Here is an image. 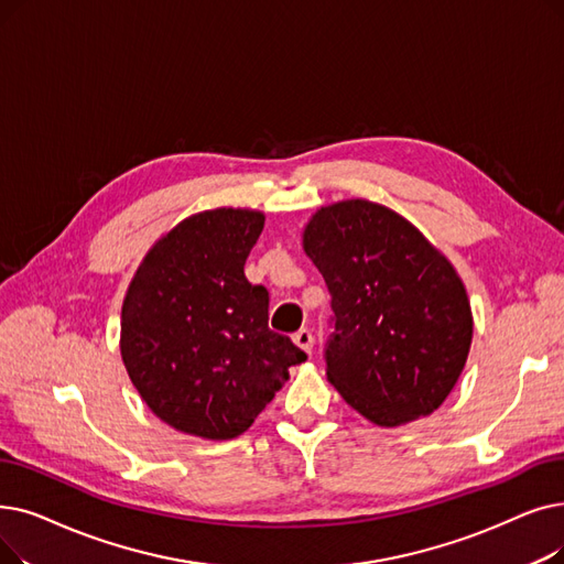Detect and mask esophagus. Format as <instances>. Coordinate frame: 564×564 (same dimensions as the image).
I'll use <instances>...</instances> for the list:
<instances>
[{"label":"esophagus","mask_w":564,"mask_h":564,"mask_svg":"<svg viewBox=\"0 0 564 564\" xmlns=\"http://www.w3.org/2000/svg\"><path fill=\"white\" fill-rule=\"evenodd\" d=\"M292 340H295L304 352L313 350V334L308 329H300L295 336H292Z\"/></svg>","instance_id":"esophagus-1"}]
</instances>
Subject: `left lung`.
Masks as SVG:
<instances>
[{"label":"left lung","mask_w":564,"mask_h":564,"mask_svg":"<svg viewBox=\"0 0 564 564\" xmlns=\"http://www.w3.org/2000/svg\"><path fill=\"white\" fill-rule=\"evenodd\" d=\"M304 251L332 295L327 380L378 426L443 405L473 343V311L452 262L384 205L321 207Z\"/></svg>","instance_id":"1"}]
</instances>
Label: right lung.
Listing matches in <instances>:
<instances>
[{"instance_id":"obj_1","label":"right lung","mask_w":564,"mask_h":564,"mask_svg":"<svg viewBox=\"0 0 564 564\" xmlns=\"http://www.w3.org/2000/svg\"><path fill=\"white\" fill-rule=\"evenodd\" d=\"M264 228L253 209L184 218L140 262L121 306V359L161 422L205 440L247 431L306 359L267 327L269 292L243 276Z\"/></svg>"}]
</instances>
